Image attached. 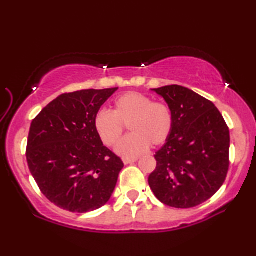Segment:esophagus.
I'll use <instances>...</instances> for the list:
<instances>
[{"label":"esophagus","instance_id":"esophagus-1","mask_svg":"<svg viewBox=\"0 0 256 256\" xmlns=\"http://www.w3.org/2000/svg\"><path fill=\"white\" fill-rule=\"evenodd\" d=\"M138 162V158H124L123 159V162L125 164H133V162Z\"/></svg>","mask_w":256,"mask_h":256}]
</instances>
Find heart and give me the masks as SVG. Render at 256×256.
I'll list each match as a JSON object with an SVG mask.
<instances>
[{"label":"heart","instance_id":"1","mask_svg":"<svg viewBox=\"0 0 256 256\" xmlns=\"http://www.w3.org/2000/svg\"><path fill=\"white\" fill-rule=\"evenodd\" d=\"M94 126L102 144L115 146L128 126L131 134L120 142L116 151L125 158H136L151 146H162L174 126V114L170 106L154 102L146 94L131 92L112 102V112L99 110L94 118Z\"/></svg>","mask_w":256,"mask_h":256}]
</instances>
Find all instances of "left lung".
<instances>
[{
    "label": "left lung",
    "mask_w": 256,
    "mask_h": 256,
    "mask_svg": "<svg viewBox=\"0 0 256 256\" xmlns=\"http://www.w3.org/2000/svg\"><path fill=\"white\" fill-rule=\"evenodd\" d=\"M170 106L174 126L154 154L157 167L149 185L164 204L196 206L214 196L226 180L230 136L214 102L185 86L152 89Z\"/></svg>",
    "instance_id": "1"
}]
</instances>
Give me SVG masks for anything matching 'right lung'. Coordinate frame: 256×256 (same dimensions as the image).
<instances>
[{
  "instance_id": "1",
  "label": "right lung",
  "mask_w": 256,
  "mask_h": 256,
  "mask_svg": "<svg viewBox=\"0 0 256 256\" xmlns=\"http://www.w3.org/2000/svg\"><path fill=\"white\" fill-rule=\"evenodd\" d=\"M118 88L63 94L30 125L27 162L42 193L60 209L97 210L110 201L124 167L106 148L94 118Z\"/></svg>"
}]
</instances>
